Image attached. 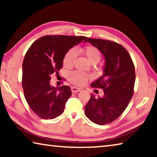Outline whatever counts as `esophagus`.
<instances>
[{"label":"esophagus","instance_id":"obj_1","mask_svg":"<svg viewBox=\"0 0 157 157\" xmlns=\"http://www.w3.org/2000/svg\"><path fill=\"white\" fill-rule=\"evenodd\" d=\"M81 91V89L78 88V87H75V86H72L71 87V91L73 93H77V92H79Z\"/></svg>","mask_w":157,"mask_h":157}]
</instances>
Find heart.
I'll return each instance as SVG.
<instances>
[{"label":"heart","mask_w":157,"mask_h":157,"mask_svg":"<svg viewBox=\"0 0 157 157\" xmlns=\"http://www.w3.org/2000/svg\"><path fill=\"white\" fill-rule=\"evenodd\" d=\"M82 52L86 57L87 59L92 64L97 63L102 57L101 52L98 48L94 46H86L81 49ZM76 57L75 49H71L66 53L63 59V63L65 67L72 66ZM89 76L79 71H75L71 73L68 75V79L73 84L81 86L86 82Z\"/></svg>","instance_id":"b5f03b06"}]
</instances>
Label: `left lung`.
I'll list each match as a JSON object with an SVG mask.
<instances>
[{
	"mask_svg": "<svg viewBox=\"0 0 157 157\" xmlns=\"http://www.w3.org/2000/svg\"><path fill=\"white\" fill-rule=\"evenodd\" d=\"M98 48L105 57L102 76L91 84L102 89L104 95L95 98L94 94L85 105V115L90 121L100 125L115 121L125 110L134 94L136 75L129 52L116 42L100 39H86Z\"/></svg>",
	"mask_w": 157,
	"mask_h": 157,
	"instance_id": "8db88e82",
	"label": "left lung"
}]
</instances>
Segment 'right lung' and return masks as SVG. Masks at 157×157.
<instances>
[{
  "instance_id": "1",
  "label": "right lung",
  "mask_w": 157,
  "mask_h": 157,
  "mask_svg": "<svg viewBox=\"0 0 157 157\" xmlns=\"http://www.w3.org/2000/svg\"><path fill=\"white\" fill-rule=\"evenodd\" d=\"M86 39L83 36H44L29 48L23 62L22 86L28 105L41 118H55L64 111L71 89L68 86H52L50 75L62 68L66 53Z\"/></svg>"
}]
</instances>
